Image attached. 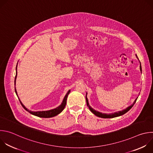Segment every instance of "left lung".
Instances as JSON below:
<instances>
[{"mask_svg": "<svg viewBox=\"0 0 153 153\" xmlns=\"http://www.w3.org/2000/svg\"><path fill=\"white\" fill-rule=\"evenodd\" d=\"M136 58H137V55H136ZM140 70L142 73V67H141V64H140ZM137 97L134 100V102L133 103L132 105H131L130 106H129L128 107H127L126 109L123 110V111H118V112H114V113H112V114H104V113H101V112H100L98 111H97L95 110H94L92 108H91V106L89 105V102H88V98H87V92L86 94V104H87V106L89 108V110L91 111L92 113H93L95 115H96L97 117H100V118H115V117H120V116H121L124 114H125L126 113H127L133 106V105H134V103H136V100L137 98Z\"/></svg>", "mask_w": 153, "mask_h": 153, "instance_id": "8db88e82", "label": "left lung"}]
</instances>
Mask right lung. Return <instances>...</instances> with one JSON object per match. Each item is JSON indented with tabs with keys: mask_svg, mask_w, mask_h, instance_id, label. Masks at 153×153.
<instances>
[{
	"mask_svg": "<svg viewBox=\"0 0 153 153\" xmlns=\"http://www.w3.org/2000/svg\"><path fill=\"white\" fill-rule=\"evenodd\" d=\"M17 67H16V77H15V80H14V85L16 86V78H17ZM15 92L16 93V95H17L18 98H19V96L17 95V92L16 91V86H15ZM70 90H69L68 91V92L66 94L65 96L64 97V99H63V101L62 103L61 104L60 106H59L58 107L55 108V109H51V110H49V111H37V112H33V111H29V109H27L23 105V103H22V101H20V98H19V100L20 101V102L22 105V106L23 107V108L26 111H27L28 112H29L30 114L33 115H35V116H36V117H40V118H51V117H55L56 115H58V114H59L65 108V105H66V103H67V97H68V94H70Z\"/></svg>",
	"mask_w": 153,
	"mask_h": 153,
	"instance_id": "add662e5",
	"label": "right lung"
}]
</instances>
